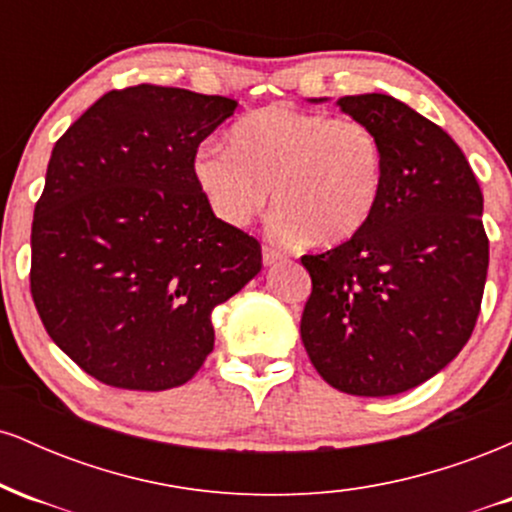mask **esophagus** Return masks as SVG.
<instances>
[{"mask_svg": "<svg viewBox=\"0 0 512 512\" xmlns=\"http://www.w3.org/2000/svg\"><path fill=\"white\" fill-rule=\"evenodd\" d=\"M279 260H284V255H281L279 250L269 248V245H264L262 248V262L267 264V267H272V264H276Z\"/></svg>", "mask_w": 512, "mask_h": 512, "instance_id": "1", "label": "esophagus"}]
</instances>
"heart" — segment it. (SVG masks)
Returning a JSON list of instances; mask_svg holds the SVG:
<instances>
[{"label":"heart","instance_id":"1","mask_svg":"<svg viewBox=\"0 0 512 512\" xmlns=\"http://www.w3.org/2000/svg\"><path fill=\"white\" fill-rule=\"evenodd\" d=\"M192 173L204 202L228 226H245L274 190L272 233L337 248L366 228L385 185L378 132L356 117L269 105L231 127V146H199Z\"/></svg>","mask_w":512,"mask_h":512}]
</instances>
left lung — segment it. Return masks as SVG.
<instances>
[{
    "instance_id": "left-lung-1",
    "label": "left lung",
    "mask_w": 512,
    "mask_h": 512,
    "mask_svg": "<svg viewBox=\"0 0 512 512\" xmlns=\"http://www.w3.org/2000/svg\"><path fill=\"white\" fill-rule=\"evenodd\" d=\"M337 105L378 132L385 185L356 238L301 257L313 281L301 339L339 392L390 397L433 378L472 337L489 269L484 197L460 146L409 105L385 93Z\"/></svg>"
}]
</instances>
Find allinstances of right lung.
<instances>
[{"instance_id": "right-lung-1", "label": "right lung", "mask_w": 512, "mask_h": 512, "mask_svg": "<svg viewBox=\"0 0 512 512\" xmlns=\"http://www.w3.org/2000/svg\"><path fill=\"white\" fill-rule=\"evenodd\" d=\"M238 103L139 84L98 98L52 149L31 231V293L81 370L120 390H170L214 349L211 313L262 269L219 221L192 163Z\"/></svg>"}]
</instances>
